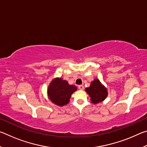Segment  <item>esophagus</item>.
<instances>
[{"mask_svg": "<svg viewBox=\"0 0 147 147\" xmlns=\"http://www.w3.org/2000/svg\"><path fill=\"white\" fill-rule=\"evenodd\" d=\"M78 88H79V89H80V90H84V87L82 85H80V86H78Z\"/></svg>", "mask_w": 147, "mask_h": 147, "instance_id": "1", "label": "esophagus"}]
</instances>
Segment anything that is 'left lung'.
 Listing matches in <instances>:
<instances>
[{"label":"left lung","mask_w":147,"mask_h":147,"mask_svg":"<svg viewBox=\"0 0 147 147\" xmlns=\"http://www.w3.org/2000/svg\"><path fill=\"white\" fill-rule=\"evenodd\" d=\"M86 91L91 97V101L93 104H98L105 100L108 96V91L99 80L94 79L91 83L89 88H86Z\"/></svg>","instance_id":"8db88e82"}]
</instances>
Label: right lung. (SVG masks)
I'll list each match as a JSON object with an SVG mask.
<instances>
[{"instance_id":"1","label":"right lung","mask_w":147,"mask_h":147,"mask_svg":"<svg viewBox=\"0 0 147 147\" xmlns=\"http://www.w3.org/2000/svg\"><path fill=\"white\" fill-rule=\"evenodd\" d=\"M76 90L75 86L69 85L67 81L61 78H56L49 84L47 93L52 102L63 106L69 102L71 94Z\"/></svg>"}]
</instances>
